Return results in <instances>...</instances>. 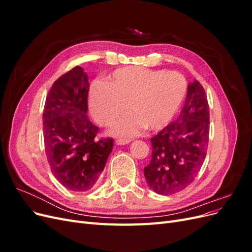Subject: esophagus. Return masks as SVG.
<instances>
[{
  "instance_id": "1",
  "label": "esophagus",
  "mask_w": 252,
  "mask_h": 252,
  "mask_svg": "<svg viewBox=\"0 0 252 252\" xmlns=\"http://www.w3.org/2000/svg\"><path fill=\"white\" fill-rule=\"evenodd\" d=\"M130 143V140H124V139H118L116 141L117 145H125V144H129Z\"/></svg>"
}]
</instances>
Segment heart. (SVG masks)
Here are the masks:
<instances>
[{
  "mask_svg": "<svg viewBox=\"0 0 252 252\" xmlns=\"http://www.w3.org/2000/svg\"><path fill=\"white\" fill-rule=\"evenodd\" d=\"M188 90L183 74L165 69L124 67L114 70L109 82L94 81L89 90V108L101 126L114 124L112 132L131 136L144 128L158 131L177 116Z\"/></svg>",
  "mask_w": 252,
  "mask_h": 252,
  "instance_id": "1",
  "label": "heart"
}]
</instances>
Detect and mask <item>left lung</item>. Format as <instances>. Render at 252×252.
<instances>
[{
	"instance_id": "1",
	"label": "left lung",
	"mask_w": 252,
	"mask_h": 252,
	"mask_svg": "<svg viewBox=\"0 0 252 252\" xmlns=\"http://www.w3.org/2000/svg\"><path fill=\"white\" fill-rule=\"evenodd\" d=\"M209 141V106L205 89L194 81L179 119L150 139L151 161L144 168L150 188L169 195L185 189L200 172Z\"/></svg>"
}]
</instances>
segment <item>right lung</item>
Returning a JSON list of instances; mask_svg holds the SVG:
<instances>
[{"mask_svg": "<svg viewBox=\"0 0 252 252\" xmlns=\"http://www.w3.org/2000/svg\"><path fill=\"white\" fill-rule=\"evenodd\" d=\"M87 74L73 67L52 84L43 111L44 145L50 170L67 189L94 188L113 147L112 138H96L88 120Z\"/></svg>", "mask_w": 252, "mask_h": 252, "instance_id": "1", "label": "right lung"}]
</instances>
